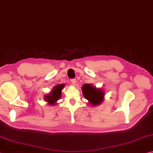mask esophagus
Returning a JSON list of instances; mask_svg holds the SVG:
<instances>
[{
    "instance_id": "1",
    "label": "esophagus",
    "mask_w": 153,
    "mask_h": 153,
    "mask_svg": "<svg viewBox=\"0 0 153 153\" xmlns=\"http://www.w3.org/2000/svg\"><path fill=\"white\" fill-rule=\"evenodd\" d=\"M71 82L72 85H75V84H76V80L75 79H71Z\"/></svg>"
}]
</instances>
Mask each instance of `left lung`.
Here are the masks:
<instances>
[{"instance_id": "8db88e82", "label": "left lung", "mask_w": 153, "mask_h": 153, "mask_svg": "<svg viewBox=\"0 0 153 153\" xmlns=\"http://www.w3.org/2000/svg\"><path fill=\"white\" fill-rule=\"evenodd\" d=\"M82 90L85 98L89 101L91 105H97L103 101L104 97L103 91L93 87L89 84L83 85Z\"/></svg>"}]
</instances>
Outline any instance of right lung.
<instances>
[{"label": "right lung", "mask_w": 153, "mask_h": 153, "mask_svg": "<svg viewBox=\"0 0 153 153\" xmlns=\"http://www.w3.org/2000/svg\"><path fill=\"white\" fill-rule=\"evenodd\" d=\"M64 87V84L58 85L56 87H53L52 91L51 92L49 95H46L45 97L44 100L45 101L49 103L51 105L55 104L56 101H58L61 97V91Z\"/></svg>", "instance_id": "obj_1"}]
</instances>
